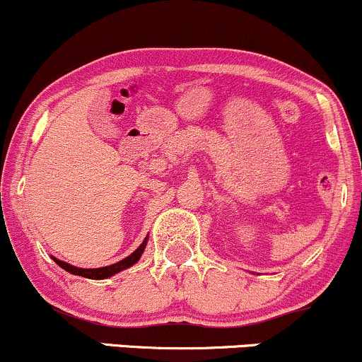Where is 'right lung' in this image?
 Here are the masks:
<instances>
[{"label": "right lung", "instance_id": "1", "mask_svg": "<svg viewBox=\"0 0 362 362\" xmlns=\"http://www.w3.org/2000/svg\"><path fill=\"white\" fill-rule=\"evenodd\" d=\"M144 247H146V240H144L143 245H139L138 250L132 252L131 255L126 257V259H124V260L117 262V264L107 265V267H100V269H80V267H74V265L66 264V262H62V260L54 259V257H52V259H54V262H56L57 265H59V267L64 269V271L74 274V276H83V277H88V279H105V277L114 276V274H117L120 271H124V269H127V267H131V265H134L136 262L139 260V257H141V253H143Z\"/></svg>", "mask_w": 362, "mask_h": 362}]
</instances>
